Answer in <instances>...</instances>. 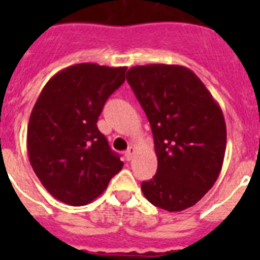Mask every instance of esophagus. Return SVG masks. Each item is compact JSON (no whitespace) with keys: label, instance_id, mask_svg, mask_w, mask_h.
Returning <instances> with one entry per match:
<instances>
[{"label":"esophagus","instance_id":"1","mask_svg":"<svg viewBox=\"0 0 260 260\" xmlns=\"http://www.w3.org/2000/svg\"><path fill=\"white\" fill-rule=\"evenodd\" d=\"M134 155H135V148H134V147H129V148L125 151L124 156H125L126 160L129 162V160H132V158H134Z\"/></svg>","mask_w":260,"mask_h":260}]
</instances>
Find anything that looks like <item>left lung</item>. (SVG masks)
<instances>
[{
	"instance_id": "left-lung-1",
	"label": "left lung",
	"mask_w": 260,
	"mask_h": 260,
	"mask_svg": "<svg viewBox=\"0 0 260 260\" xmlns=\"http://www.w3.org/2000/svg\"><path fill=\"white\" fill-rule=\"evenodd\" d=\"M126 81L150 121L158 158L155 177L142 183L144 197L169 212L196 205L217 181L224 162L221 108L187 67L135 66Z\"/></svg>"
}]
</instances>
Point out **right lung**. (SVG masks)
I'll list each match as a JSON object with an SVG mask.
<instances>
[{
  "label": "right lung",
  "mask_w": 260,
  "mask_h": 260,
  "mask_svg": "<svg viewBox=\"0 0 260 260\" xmlns=\"http://www.w3.org/2000/svg\"><path fill=\"white\" fill-rule=\"evenodd\" d=\"M126 67L79 63L43 87L30 113L26 150L47 191L71 206L100 197L124 163L98 131L106 100L125 81Z\"/></svg>",
  "instance_id": "right-lung-1"
}]
</instances>
